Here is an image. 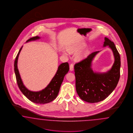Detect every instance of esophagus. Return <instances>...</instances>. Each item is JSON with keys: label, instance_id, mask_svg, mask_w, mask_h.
I'll list each match as a JSON object with an SVG mask.
<instances>
[{"label": "esophagus", "instance_id": "34e87169", "mask_svg": "<svg viewBox=\"0 0 133 133\" xmlns=\"http://www.w3.org/2000/svg\"><path fill=\"white\" fill-rule=\"evenodd\" d=\"M70 70L71 71H72L74 70V65L72 63L70 65Z\"/></svg>", "mask_w": 133, "mask_h": 133}]
</instances>
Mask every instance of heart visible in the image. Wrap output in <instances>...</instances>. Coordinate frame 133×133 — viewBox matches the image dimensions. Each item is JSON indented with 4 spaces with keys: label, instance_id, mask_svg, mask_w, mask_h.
Returning a JSON list of instances; mask_svg holds the SVG:
<instances>
[{
    "label": "heart",
    "instance_id": "b5f03b06",
    "mask_svg": "<svg viewBox=\"0 0 133 133\" xmlns=\"http://www.w3.org/2000/svg\"><path fill=\"white\" fill-rule=\"evenodd\" d=\"M85 46V44L83 43H79L77 44H73L67 46V50L70 53H74L79 51L81 49L83 48ZM63 54L65 56L68 55V52L66 51H62ZM84 53H79L76 56V59L77 60H81L83 57H84Z\"/></svg>",
    "mask_w": 133,
    "mask_h": 133
}]
</instances>
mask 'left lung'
I'll return each instance as SVG.
<instances>
[{"instance_id": "left-lung-1", "label": "left lung", "mask_w": 133, "mask_h": 133, "mask_svg": "<svg viewBox=\"0 0 133 133\" xmlns=\"http://www.w3.org/2000/svg\"><path fill=\"white\" fill-rule=\"evenodd\" d=\"M103 47L111 49L115 61L107 72H96L91 68L93 59L99 51L91 53L84 59L75 65L76 88L78 96L83 101L96 103L103 101L113 92L120 77L121 57L114 43L105 37Z\"/></svg>"}]
</instances>
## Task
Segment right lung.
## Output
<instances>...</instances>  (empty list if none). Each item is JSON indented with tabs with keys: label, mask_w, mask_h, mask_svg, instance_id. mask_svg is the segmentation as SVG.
Listing matches in <instances>:
<instances>
[{
	"label": "right lung",
	"mask_w": 133,
	"mask_h": 133,
	"mask_svg": "<svg viewBox=\"0 0 133 133\" xmlns=\"http://www.w3.org/2000/svg\"><path fill=\"white\" fill-rule=\"evenodd\" d=\"M40 38L39 36H34L30 38L26 42L37 40ZM22 48V46L17 55L14 63V70L16 81L20 91L28 99L35 103L45 104L52 101L57 96L65 76L68 72L69 70L68 63L65 62L61 63L58 66L56 75L45 88L38 92H32L29 90L24 86L17 68L18 58Z\"/></svg>",
	"instance_id": "add662e5"
}]
</instances>
